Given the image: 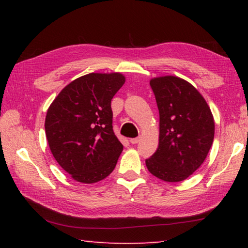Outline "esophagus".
Instances as JSON below:
<instances>
[{
    "label": "esophagus",
    "mask_w": 248,
    "mask_h": 248,
    "mask_svg": "<svg viewBox=\"0 0 248 248\" xmlns=\"http://www.w3.org/2000/svg\"><path fill=\"white\" fill-rule=\"evenodd\" d=\"M139 141H140V138H134V139H130V142H131L132 144H137Z\"/></svg>",
    "instance_id": "1"
}]
</instances>
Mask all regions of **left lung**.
<instances>
[{
    "mask_svg": "<svg viewBox=\"0 0 248 248\" xmlns=\"http://www.w3.org/2000/svg\"><path fill=\"white\" fill-rule=\"evenodd\" d=\"M159 112L158 148L145 159L149 171L167 183L185 180L204 162L215 138V119L203 96L173 75L151 78Z\"/></svg>",
    "mask_w": 248,
    "mask_h": 248,
    "instance_id": "1",
    "label": "left lung"
}]
</instances>
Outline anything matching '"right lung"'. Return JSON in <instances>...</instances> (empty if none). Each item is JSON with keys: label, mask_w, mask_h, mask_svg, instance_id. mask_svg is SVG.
I'll list each match as a JSON object with an SVG mask.
<instances>
[{"label": "right lung", "mask_w": 248, "mask_h": 248, "mask_svg": "<svg viewBox=\"0 0 248 248\" xmlns=\"http://www.w3.org/2000/svg\"><path fill=\"white\" fill-rule=\"evenodd\" d=\"M124 82L119 72L83 75L48 108L45 130L50 151L77 182L97 183L116 167L124 145L112 130L111 99Z\"/></svg>", "instance_id": "1"}]
</instances>
